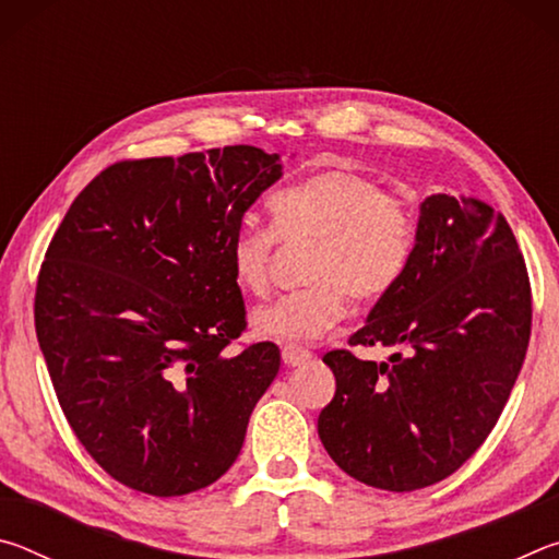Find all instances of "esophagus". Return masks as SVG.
<instances>
[{
    "mask_svg": "<svg viewBox=\"0 0 559 559\" xmlns=\"http://www.w3.org/2000/svg\"><path fill=\"white\" fill-rule=\"evenodd\" d=\"M281 357H283V362H286L288 367H296V365L306 362V359H310V349L298 347V345H283Z\"/></svg>",
    "mask_w": 559,
    "mask_h": 559,
    "instance_id": "34e87169",
    "label": "esophagus"
}]
</instances>
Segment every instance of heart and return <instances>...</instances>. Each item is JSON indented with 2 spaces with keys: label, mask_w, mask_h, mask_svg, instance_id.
Listing matches in <instances>:
<instances>
[{
  "label": "heart",
  "mask_w": 559,
  "mask_h": 559,
  "mask_svg": "<svg viewBox=\"0 0 559 559\" xmlns=\"http://www.w3.org/2000/svg\"><path fill=\"white\" fill-rule=\"evenodd\" d=\"M273 229L243 222L229 243L236 288L266 296L276 239L310 241L302 261L308 286L283 293L253 313L259 335L306 343L345 316V298L370 302L390 293L409 269L416 219L402 197L372 177L323 169L271 197Z\"/></svg>",
  "instance_id": "heart-1"
}]
</instances>
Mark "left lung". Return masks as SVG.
<instances>
[{"mask_svg": "<svg viewBox=\"0 0 559 559\" xmlns=\"http://www.w3.org/2000/svg\"><path fill=\"white\" fill-rule=\"evenodd\" d=\"M533 325L525 259L503 214L476 197L421 204L409 269L377 300L349 347H396L390 362L330 349L335 396L318 433L347 476L372 488H427L493 431Z\"/></svg>", "mask_w": 559, "mask_h": 559, "instance_id": "left-lung-1", "label": "left lung"}]
</instances>
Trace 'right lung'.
<instances>
[{
    "label": "right lung",
    "mask_w": 559,
    "mask_h": 559,
    "mask_svg": "<svg viewBox=\"0 0 559 559\" xmlns=\"http://www.w3.org/2000/svg\"><path fill=\"white\" fill-rule=\"evenodd\" d=\"M278 177V155L251 145L120 159L56 229L36 337L75 439L118 484L185 496L239 456L281 353H224L249 325L229 243Z\"/></svg>",
    "instance_id": "add662e5"
}]
</instances>
